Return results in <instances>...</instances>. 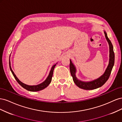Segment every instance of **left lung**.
<instances>
[{
  "label": "left lung",
  "mask_w": 122,
  "mask_h": 122,
  "mask_svg": "<svg viewBox=\"0 0 122 122\" xmlns=\"http://www.w3.org/2000/svg\"><path fill=\"white\" fill-rule=\"evenodd\" d=\"M105 38L108 43L109 46V60L107 67L106 69L104 74L97 79H96L90 81H83L77 78L76 76V69L75 66L73 64L71 60H70V70L71 74L73 77L74 82L76 86L80 88L86 90H91L97 88L102 86L109 78L111 73L113 67L114 63V53L113 52V48L112 43L108 39L106 32L104 30Z\"/></svg>",
  "instance_id": "1"
}]
</instances>
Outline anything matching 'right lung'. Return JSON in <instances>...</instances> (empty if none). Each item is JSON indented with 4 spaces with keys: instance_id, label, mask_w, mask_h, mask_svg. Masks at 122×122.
I'll return each mask as SVG.
<instances>
[{
    "instance_id": "add662e5",
    "label": "right lung",
    "mask_w": 122,
    "mask_h": 122,
    "mask_svg": "<svg viewBox=\"0 0 122 122\" xmlns=\"http://www.w3.org/2000/svg\"><path fill=\"white\" fill-rule=\"evenodd\" d=\"M57 63L55 64V65H53L52 67H51V69L50 70V71L49 72V74L48 76L47 77V78L46 79V80L45 81H44L43 82H42L41 83L39 84L38 85H35V86H29V85H27L26 84L23 82H22L21 81L17 78V77L16 76V75L15 74L14 72H13V71L12 69V68H11L10 66V58L9 60V65H10V68L11 72H12L13 75L14 76V77H15V78L16 80L18 82L20 86L23 87L25 89H26L27 91H30V92H36V91H41L44 88H46V87H47L48 86H49V84L50 83V82H51V80H52V75H53V70L54 69L55 67V66L57 64Z\"/></svg>"
}]
</instances>
